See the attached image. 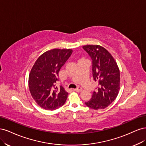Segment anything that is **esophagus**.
Segmentation results:
<instances>
[{"mask_svg": "<svg viewBox=\"0 0 146 146\" xmlns=\"http://www.w3.org/2000/svg\"><path fill=\"white\" fill-rule=\"evenodd\" d=\"M74 91L77 92H81L82 91V88L81 87H78L76 88V89H74Z\"/></svg>", "mask_w": 146, "mask_h": 146, "instance_id": "esophagus-1", "label": "esophagus"}]
</instances>
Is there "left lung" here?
Wrapping results in <instances>:
<instances>
[{"label":"left lung","instance_id":"8db88e82","mask_svg":"<svg viewBox=\"0 0 146 146\" xmlns=\"http://www.w3.org/2000/svg\"><path fill=\"white\" fill-rule=\"evenodd\" d=\"M92 60L94 80L98 82V91H94L86 105L94 110L104 109L115 100L120 89V72L116 61L105 48L98 45L83 46Z\"/></svg>","mask_w":146,"mask_h":146}]
</instances>
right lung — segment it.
Here are the masks:
<instances>
[{"label":"right lung","instance_id":"1","mask_svg":"<svg viewBox=\"0 0 146 146\" xmlns=\"http://www.w3.org/2000/svg\"><path fill=\"white\" fill-rule=\"evenodd\" d=\"M72 53V49L55 48L44 53L35 63L29 86L33 99L41 108L54 110L64 104L68 92L62 86H56V82L60 69Z\"/></svg>","mask_w":146,"mask_h":146}]
</instances>
